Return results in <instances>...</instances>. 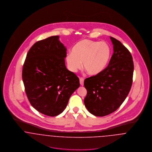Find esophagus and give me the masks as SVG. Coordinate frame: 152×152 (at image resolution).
I'll use <instances>...</instances> for the list:
<instances>
[{"mask_svg":"<svg viewBox=\"0 0 152 152\" xmlns=\"http://www.w3.org/2000/svg\"><path fill=\"white\" fill-rule=\"evenodd\" d=\"M84 78L81 77V78H80V83L81 86H84Z\"/></svg>","mask_w":152,"mask_h":152,"instance_id":"obj_1","label":"esophagus"}]
</instances>
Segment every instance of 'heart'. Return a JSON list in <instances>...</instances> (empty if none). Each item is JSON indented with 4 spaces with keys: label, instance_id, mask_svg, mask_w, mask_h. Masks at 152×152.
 Segmentation results:
<instances>
[{
    "label": "heart",
    "instance_id": "obj_1",
    "mask_svg": "<svg viewBox=\"0 0 152 152\" xmlns=\"http://www.w3.org/2000/svg\"><path fill=\"white\" fill-rule=\"evenodd\" d=\"M111 48L104 42L84 39L78 42L67 54L66 61L68 69L75 72L83 66L91 75L101 73L108 65L111 57Z\"/></svg>",
    "mask_w": 152,
    "mask_h": 152
}]
</instances>
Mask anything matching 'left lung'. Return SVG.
Returning a JSON list of instances; mask_svg holds the SVG:
<instances>
[{
	"label": "left lung",
	"instance_id": "obj_1",
	"mask_svg": "<svg viewBox=\"0 0 152 152\" xmlns=\"http://www.w3.org/2000/svg\"><path fill=\"white\" fill-rule=\"evenodd\" d=\"M113 53L109 64L101 73L87 78L84 104L96 116H104L120 107L129 93L134 65L130 51L121 42L110 37Z\"/></svg>",
	"mask_w": 152,
	"mask_h": 152
}]
</instances>
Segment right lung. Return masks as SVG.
Wrapping results in <instances>:
<instances>
[{
    "instance_id": "add662e5",
    "label": "right lung",
    "mask_w": 152,
    "mask_h": 152,
    "mask_svg": "<svg viewBox=\"0 0 152 152\" xmlns=\"http://www.w3.org/2000/svg\"><path fill=\"white\" fill-rule=\"evenodd\" d=\"M58 36L34 44L23 66L22 79L31 106L39 112L56 116L65 109L80 80L65 66L66 49Z\"/></svg>"
}]
</instances>
